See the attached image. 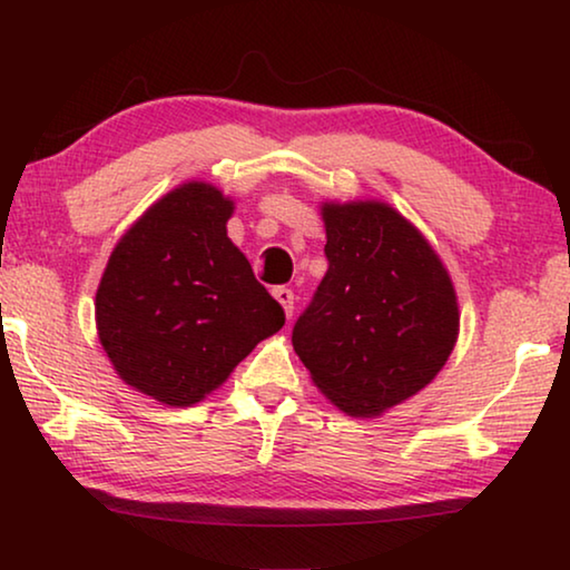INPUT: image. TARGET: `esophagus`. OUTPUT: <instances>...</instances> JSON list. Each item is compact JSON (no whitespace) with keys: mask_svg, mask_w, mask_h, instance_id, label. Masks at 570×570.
Returning a JSON list of instances; mask_svg holds the SVG:
<instances>
[{"mask_svg":"<svg viewBox=\"0 0 570 570\" xmlns=\"http://www.w3.org/2000/svg\"><path fill=\"white\" fill-rule=\"evenodd\" d=\"M272 295H275V301H277L279 305H283L285 316L291 318V316H293V303H295V295H293L291 287H285V285H279V287H272Z\"/></svg>","mask_w":570,"mask_h":570,"instance_id":"34e87169","label":"esophagus"}]
</instances>
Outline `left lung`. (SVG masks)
I'll use <instances>...</instances> for the list:
<instances>
[{
  "instance_id": "left-lung-1",
  "label": "left lung",
  "mask_w": 570,
  "mask_h": 570,
  "mask_svg": "<svg viewBox=\"0 0 570 570\" xmlns=\"http://www.w3.org/2000/svg\"><path fill=\"white\" fill-rule=\"evenodd\" d=\"M328 269L293 326L311 381L350 416H381L455 350L458 295L422 230L381 200L321 203Z\"/></svg>"
}]
</instances>
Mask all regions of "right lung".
Instances as JSON below:
<instances>
[{
  "instance_id": "1",
  "label": "right lung",
  "mask_w": 570,
  "mask_h": 570,
  "mask_svg": "<svg viewBox=\"0 0 570 570\" xmlns=\"http://www.w3.org/2000/svg\"><path fill=\"white\" fill-rule=\"evenodd\" d=\"M234 200L210 183L159 197L107 259L95 298L97 336L134 391L185 409L228 381L285 324L230 242Z\"/></svg>"
}]
</instances>
